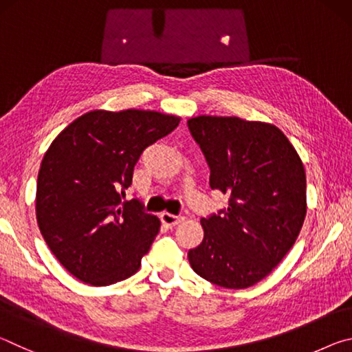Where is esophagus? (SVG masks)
I'll use <instances>...</instances> for the list:
<instances>
[{
  "instance_id": "34e87169",
  "label": "esophagus",
  "mask_w": 352,
  "mask_h": 352,
  "mask_svg": "<svg viewBox=\"0 0 352 352\" xmlns=\"http://www.w3.org/2000/svg\"><path fill=\"white\" fill-rule=\"evenodd\" d=\"M160 219H162V222L166 225V226H175L178 223H182L184 217L182 216V214H178V216H175V214H170V212H162V216H160Z\"/></svg>"
}]
</instances>
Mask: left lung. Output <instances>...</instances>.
<instances>
[{
    "label": "left lung",
    "mask_w": 352,
    "mask_h": 352,
    "mask_svg": "<svg viewBox=\"0 0 352 352\" xmlns=\"http://www.w3.org/2000/svg\"><path fill=\"white\" fill-rule=\"evenodd\" d=\"M189 132L210 166V186L228 208L201 217L192 270L220 287L259 283L294 247L306 217L305 166L281 130L236 116H197Z\"/></svg>",
    "instance_id": "8db88e82"
}]
</instances>
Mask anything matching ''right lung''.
I'll return each instance as SVG.
<instances>
[{"mask_svg": "<svg viewBox=\"0 0 352 352\" xmlns=\"http://www.w3.org/2000/svg\"><path fill=\"white\" fill-rule=\"evenodd\" d=\"M178 122L158 111L94 110L51 142L38 170L35 212L45 242L71 275L110 285L138 272L160 220L138 199H122L142 151Z\"/></svg>", "mask_w": 352, "mask_h": 352, "instance_id": "obj_1", "label": "right lung"}]
</instances>
